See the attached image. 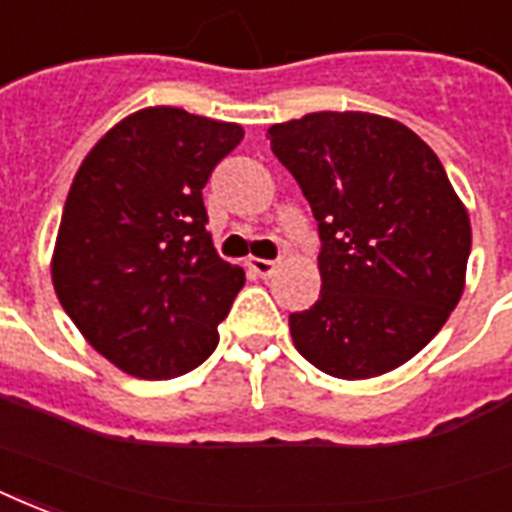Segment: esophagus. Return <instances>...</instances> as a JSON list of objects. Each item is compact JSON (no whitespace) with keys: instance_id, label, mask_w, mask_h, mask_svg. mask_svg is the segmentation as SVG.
<instances>
[{"instance_id":"esophagus-1","label":"esophagus","mask_w":512,"mask_h":512,"mask_svg":"<svg viewBox=\"0 0 512 512\" xmlns=\"http://www.w3.org/2000/svg\"><path fill=\"white\" fill-rule=\"evenodd\" d=\"M248 267H251L259 278H270L272 272L278 270V261L272 259H248Z\"/></svg>"}]
</instances>
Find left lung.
I'll use <instances>...</instances> for the list:
<instances>
[{
	"label": "left lung",
	"instance_id": "left-lung-1",
	"mask_svg": "<svg viewBox=\"0 0 512 512\" xmlns=\"http://www.w3.org/2000/svg\"><path fill=\"white\" fill-rule=\"evenodd\" d=\"M267 137L321 237V297L288 315L297 351L345 380L413 359L459 302L472 245L440 159L407 126L370 113H310Z\"/></svg>",
	"mask_w": 512,
	"mask_h": 512
}]
</instances>
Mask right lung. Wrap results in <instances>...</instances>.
I'll return each mask as SVG.
<instances>
[{
    "instance_id": "obj_1",
    "label": "right lung",
    "mask_w": 512,
    "mask_h": 512,
    "mask_svg": "<svg viewBox=\"0 0 512 512\" xmlns=\"http://www.w3.org/2000/svg\"><path fill=\"white\" fill-rule=\"evenodd\" d=\"M242 126L148 107L96 142L61 215L53 288L105 359L178 378L215 351L245 272L213 248L202 188Z\"/></svg>"
}]
</instances>
